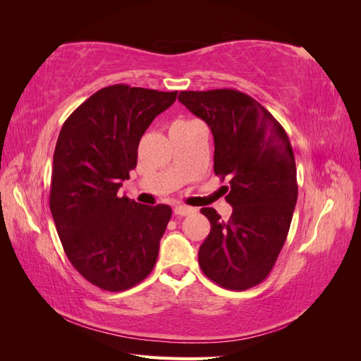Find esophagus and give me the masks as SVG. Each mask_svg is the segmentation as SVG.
I'll list each match as a JSON object with an SVG mask.
<instances>
[{"label": "esophagus", "mask_w": 361, "mask_h": 361, "mask_svg": "<svg viewBox=\"0 0 361 361\" xmlns=\"http://www.w3.org/2000/svg\"><path fill=\"white\" fill-rule=\"evenodd\" d=\"M191 212H192V207H190V206H185V204L174 206V214L179 215V216H185V215H188Z\"/></svg>", "instance_id": "obj_1"}]
</instances>
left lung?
<instances>
[{"instance_id":"1","label":"left lung","mask_w":361,"mask_h":361,"mask_svg":"<svg viewBox=\"0 0 361 361\" xmlns=\"http://www.w3.org/2000/svg\"><path fill=\"white\" fill-rule=\"evenodd\" d=\"M178 99L211 128L214 171L227 178V221L202 207L211 232L199 250L204 276L231 290L264 281L286 241L298 197L286 130L253 97L233 89L180 92Z\"/></svg>"}]
</instances>
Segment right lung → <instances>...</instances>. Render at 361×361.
<instances>
[{
  "mask_svg": "<svg viewBox=\"0 0 361 361\" xmlns=\"http://www.w3.org/2000/svg\"><path fill=\"white\" fill-rule=\"evenodd\" d=\"M178 92L104 87L64 122L54 150L49 207L73 268L92 285L126 290L154 269L171 216L167 204L118 197L137 167V149Z\"/></svg>",
  "mask_w": 361,
  "mask_h": 361,
  "instance_id": "add662e5",
  "label": "right lung"
}]
</instances>
